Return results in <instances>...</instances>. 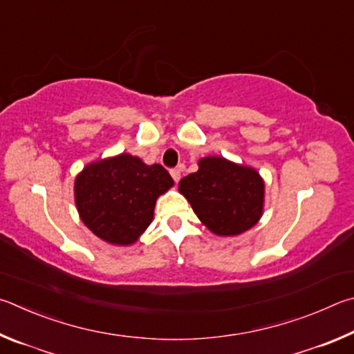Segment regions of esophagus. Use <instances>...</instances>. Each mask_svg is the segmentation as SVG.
Listing matches in <instances>:
<instances>
[{
    "mask_svg": "<svg viewBox=\"0 0 354 354\" xmlns=\"http://www.w3.org/2000/svg\"><path fill=\"white\" fill-rule=\"evenodd\" d=\"M182 169H183V166H178V167H174V169H171V176H172V178H174V182L180 180Z\"/></svg>",
    "mask_w": 354,
    "mask_h": 354,
    "instance_id": "34e87169",
    "label": "esophagus"
}]
</instances>
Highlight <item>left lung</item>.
I'll return each mask as SVG.
<instances>
[{"label":"left lung","mask_w":354,"mask_h":354,"mask_svg":"<svg viewBox=\"0 0 354 354\" xmlns=\"http://www.w3.org/2000/svg\"><path fill=\"white\" fill-rule=\"evenodd\" d=\"M178 191L187 197L197 218L219 236L249 230L263 214L264 182L247 166L222 157L199 161V171L183 177Z\"/></svg>","instance_id":"1"}]
</instances>
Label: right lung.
Here are the masks:
<instances>
[{
  "instance_id": "add662e5",
  "label": "right lung",
  "mask_w": 354,
  "mask_h": 354,
  "mask_svg": "<svg viewBox=\"0 0 354 354\" xmlns=\"http://www.w3.org/2000/svg\"><path fill=\"white\" fill-rule=\"evenodd\" d=\"M172 185L163 166L121 153L86 166L74 183V197L80 219L97 238L129 245L151 225L155 201Z\"/></svg>"
}]
</instances>
